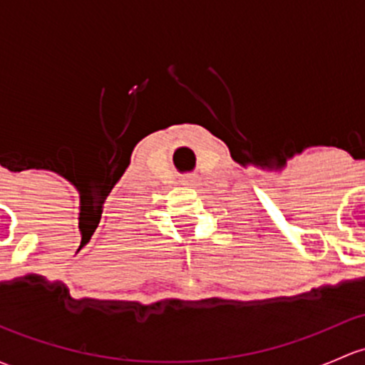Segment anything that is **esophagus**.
I'll return each instance as SVG.
<instances>
[{"label": "esophagus", "mask_w": 365, "mask_h": 365, "mask_svg": "<svg viewBox=\"0 0 365 365\" xmlns=\"http://www.w3.org/2000/svg\"><path fill=\"white\" fill-rule=\"evenodd\" d=\"M180 182L183 183V185H190V187H195L199 185V182H201V178H199L197 175H183L182 180Z\"/></svg>", "instance_id": "34e87169"}]
</instances>
